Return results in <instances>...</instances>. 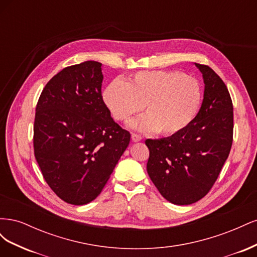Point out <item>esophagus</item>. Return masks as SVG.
<instances>
[{
  "label": "esophagus",
  "instance_id": "34e87169",
  "mask_svg": "<svg viewBox=\"0 0 257 257\" xmlns=\"http://www.w3.org/2000/svg\"><path fill=\"white\" fill-rule=\"evenodd\" d=\"M143 139V137L141 135H137V134H132V141H133L134 143H138L141 142Z\"/></svg>",
  "mask_w": 257,
  "mask_h": 257
}]
</instances>
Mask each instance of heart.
<instances>
[{
	"instance_id": "b5f03b06",
	"label": "heart",
	"mask_w": 257,
	"mask_h": 257,
	"mask_svg": "<svg viewBox=\"0 0 257 257\" xmlns=\"http://www.w3.org/2000/svg\"><path fill=\"white\" fill-rule=\"evenodd\" d=\"M104 102L115 120L126 122L143 109L147 114L130 126L170 136L188 127L203 100L199 82L176 71L138 72L125 81L114 80L105 89Z\"/></svg>"
}]
</instances>
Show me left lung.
I'll return each mask as SVG.
<instances>
[{
    "label": "left lung",
    "mask_w": 257,
    "mask_h": 257,
    "mask_svg": "<svg viewBox=\"0 0 257 257\" xmlns=\"http://www.w3.org/2000/svg\"><path fill=\"white\" fill-rule=\"evenodd\" d=\"M205 83L201 107L188 127L161 139H147V172L161 195L191 205L212 188L232 144L234 112L227 87L207 65L194 63Z\"/></svg>",
    "instance_id": "1"
}]
</instances>
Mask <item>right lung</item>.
<instances>
[{
    "mask_svg": "<svg viewBox=\"0 0 257 257\" xmlns=\"http://www.w3.org/2000/svg\"><path fill=\"white\" fill-rule=\"evenodd\" d=\"M102 63L65 67L36 105L34 154L46 182L64 201L85 205L104 189L130 144L102 97Z\"/></svg>",
    "mask_w": 257,
    "mask_h": 257,
    "instance_id": "1",
    "label": "right lung"
}]
</instances>
